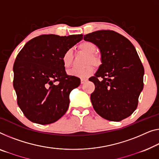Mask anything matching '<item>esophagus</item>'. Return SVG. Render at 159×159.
Wrapping results in <instances>:
<instances>
[{
  "mask_svg": "<svg viewBox=\"0 0 159 159\" xmlns=\"http://www.w3.org/2000/svg\"><path fill=\"white\" fill-rule=\"evenodd\" d=\"M87 80H88L86 79H80V83H81V84H84L87 81Z\"/></svg>",
  "mask_w": 159,
  "mask_h": 159,
  "instance_id": "esophagus-1",
  "label": "esophagus"
}]
</instances>
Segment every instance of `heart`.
Listing matches in <instances>:
<instances>
[{
    "label": "heart",
    "mask_w": 159,
    "mask_h": 159,
    "mask_svg": "<svg viewBox=\"0 0 159 159\" xmlns=\"http://www.w3.org/2000/svg\"><path fill=\"white\" fill-rule=\"evenodd\" d=\"M79 48L89 55L86 63H91L95 66H99L101 61L99 58L94 56L93 54L96 51V46L93 43L90 41H84L79 45ZM73 59V51L72 49H68L66 51L62 56L63 65L66 68H68L71 65ZM94 69L91 65H88L80 68H72L71 70H68V75L84 79L91 75L93 73Z\"/></svg>",
    "instance_id": "b5f03b06"
}]
</instances>
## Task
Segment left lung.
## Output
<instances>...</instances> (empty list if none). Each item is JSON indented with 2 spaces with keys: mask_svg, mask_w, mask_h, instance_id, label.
Instances as JSON below:
<instances>
[{
  "mask_svg": "<svg viewBox=\"0 0 159 159\" xmlns=\"http://www.w3.org/2000/svg\"><path fill=\"white\" fill-rule=\"evenodd\" d=\"M100 50L101 64L94 76L91 101L96 112L111 121L131 116L143 88L144 68L135 47L126 38L109 30L84 36Z\"/></svg>",
  "mask_w": 159,
  "mask_h": 159,
  "instance_id": "8db88e82",
  "label": "left lung"
}]
</instances>
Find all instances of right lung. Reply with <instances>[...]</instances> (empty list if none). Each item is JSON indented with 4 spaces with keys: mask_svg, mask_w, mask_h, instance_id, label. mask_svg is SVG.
Listing matches in <instances>:
<instances>
[{
    "mask_svg": "<svg viewBox=\"0 0 159 159\" xmlns=\"http://www.w3.org/2000/svg\"><path fill=\"white\" fill-rule=\"evenodd\" d=\"M82 39V34L41 35L19 52L13 65V87L18 105L30 121L50 124L67 111L70 93L80 80L66 74L62 56Z\"/></svg>",
    "mask_w": 159,
    "mask_h": 159,
    "instance_id": "add662e5",
    "label": "right lung"
}]
</instances>
